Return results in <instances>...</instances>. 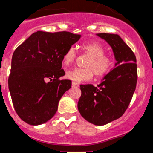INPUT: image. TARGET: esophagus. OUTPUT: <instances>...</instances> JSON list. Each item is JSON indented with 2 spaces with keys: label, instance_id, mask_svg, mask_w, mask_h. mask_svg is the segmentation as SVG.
Masks as SVG:
<instances>
[{
  "label": "esophagus",
  "instance_id": "34e87169",
  "mask_svg": "<svg viewBox=\"0 0 153 153\" xmlns=\"http://www.w3.org/2000/svg\"><path fill=\"white\" fill-rule=\"evenodd\" d=\"M72 87H78V86H79L78 83H76V82H74V81L72 83Z\"/></svg>",
  "mask_w": 153,
  "mask_h": 153
}]
</instances>
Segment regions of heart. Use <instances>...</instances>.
<instances>
[{
    "label": "heart",
    "instance_id": "heart-1",
    "mask_svg": "<svg viewBox=\"0 0 153 153\" xmlns=\"http://www.w3.org/2000/svg\"><path fill=\"white\" fill-rule=\"evenodd\" d=\"M81 49L90 58L85 63V68H73L66 72V77L75 82L89 81L94 76L101 78L110 71L113 65V59L110 56L105 55V48L102 44L96 41L85 43ZM76 51L75 48L70 47L62 56L64 65H69L75 61Z\"/></svg>",
    "mask_w": 153,
    "mask_h": 153
}]
</instances>
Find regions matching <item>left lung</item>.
Instances as JSON below:
<instances>
[{
  "label": "left lung",
  "instance_id": "left-lung-1",
  "mask_svg": "<svg viewBox=\"0 0 153 153\" xmlns=\"http://www.w3.org/2000/svg\"><path fill=\"white\" fill-rule=\"evenodd\" d=\"M112 48L115 68L97 87L81 85L78 109L81 116L95 125H104L122 116L132 99L137 81V59L132 50L118 35L97 34Z\"/></svg>",
  "mask_w": 153,
  "mask_h": 153
}]
</instances>
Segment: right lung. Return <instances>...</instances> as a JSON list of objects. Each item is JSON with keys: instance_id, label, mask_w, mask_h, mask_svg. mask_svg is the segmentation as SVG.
I'll return each instance as SVG.
<instances>
[{"instance_id": "add662e5", "label": "right lung", "mask_w": 153, "mask_h": 153, "mask_svg": "<svg viewBox=\"0 0 153 153\" xmlns=\"http://www.w3.org/2000/svg\"><path fill=\"white\" fill-rule=\"evenodd\" d=\"M81 38L68 31H38L14 51L8 87L19 117L31 125H39L53 118L64 93L72 86L65 75L62 56Z\"/></svg>"}]
</instances>
